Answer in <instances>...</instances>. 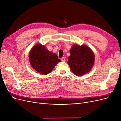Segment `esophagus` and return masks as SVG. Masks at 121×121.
<instances>
[{
  "instance_id": "1",
  "label": "esophagus",
  "mask_w": 121,
  "mask_h": 121,
  "mask_svg": "<svg viewBox=\"0 0 121 121\" xmlns=\"http://www.w3.org/2000/svg\"><path fill=\"white\" fill-rule=\"evenodd\" d=\"M61 60L62 61H65V57H62L61 58Z\"/></svg>"
}]
</instances>
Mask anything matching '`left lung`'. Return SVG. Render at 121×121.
Instances as JSON below:
<instances>
[{"instance_id": "obj_1", "label": "left lung", "mask_w": 121, "mask_h": 121, "mask_svg": "<svg viewBox=\"0 0 121 121\" xmlns=\"http://www.w3.org/2000/svg\"><path fill=\"white\" fill-rule=\"evenodd\" d=\"M70 56L67 63L72 72L77 76H82L92 68L95 57L92 50L86 45L74 44L69 50Z\"/></svg>"}]
</instances>
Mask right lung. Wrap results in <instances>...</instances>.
I'll use <instances>...</instances> for the list:
<instances>
[{
	"label": "right lung",
	"instance_id": "add662e5",
	"mask_svg": "<svg viewBox=\"0 0 121 121\" xmlns=\"http://www.w3.org/2000/svg\"><path fill=\"white\" fill-rule=\"evenodd\" d=\"M29 58L32 67L42 75L48 74L61 61L56 54L49 52L41 44H36L32 47L29 52Z\"/></svg>",
	"mask_w": 121,
	"mask_h": 121
}]
</instances>
